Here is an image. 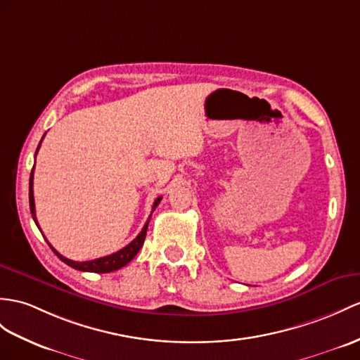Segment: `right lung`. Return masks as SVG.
I'll list each match as a JSON object with an SVG mask.
<instances>
[{"mask_svg":"<svg viewBox=\"0 0 360 360\" xmlns=\"http://www.w3.org/2000/svg\"><path fill=\"white\" fill-rule=\"evenodd\" d=\"M41 142H42V140H41ZM41 142H39V145H38V148H37V153H38V150H39ZM34 157H37V154H34ZM33 168H34V166H33ZM160 200H162V197H159V198H157V200L154 201V205H153V212H154V209L157 207V205L160 203ZM29 203H30V212H32L33 220H34V223H37L38 229H39V224H38V220H37V214H34V198H33V169H32V174H30V183H29ZM150 218H151V215H150ZM148 224H150V220H148V221L145 223L143 229L140 231V233L136 236V238H134L133 241H131V243L128 244V246H125L124 249L117 250L116 253H111V255H108V257H102V258L91 259V261H82V262H81V261H72V259H68V258H65V257L60 255L59 252H56V250L53 249V246H51V244H50L47 240H46V241L49 243L50 249L56 253V257H58L60 261H64L67 266L73 267V269H76V270H81V271H93V274H108V271L119 270V269H122L124 266H127L128 262L137 255L139 250H140V248L143 246V241H145V236H146ZM39 231H41V229H39Z\"/></svg>","mask_w":360,"mask_h":360,"instance_id":"obj_1","label":"right lung"}]
</instances>
